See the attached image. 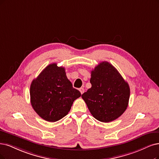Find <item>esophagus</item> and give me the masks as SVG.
Listing matches in <instances>:
<instances>
[{
    "label": "esophagus",
    "instance_id": "esophagus-1",
    "mask_svg": "<svg viewBox=\"0 0 159 159\" xmlns=\"http://www.w3.org/2000/svg\"><path fill=\"white\" fill-rule=\"evenodd\" d=\"M79 91L80 92L81 94H83V93L84 92V89H83V88H80V89H79Z\"/></svg>",
    "mask_w": 159,
    "mask_h": 159
}]
</instances>
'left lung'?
Instances as JSON below:
<instances>
[{
    "label": "left lung",
    "instance_id": "8db88e82",
    "mask_svg": "<svg viewBox=\"0 0 159 159\" xmlns=\"http://www.w3.org/2000/svg\"><path fill=\"white\" fill-rule=\"evenodd\" d=\"M92 87L82 95L90 113L96 119L109 122L126 111L130 87L116 69L103 61L91 71Z\"/></svg>",
    "mask_w": 159,
    "mask_h": 159
}]
</instances>
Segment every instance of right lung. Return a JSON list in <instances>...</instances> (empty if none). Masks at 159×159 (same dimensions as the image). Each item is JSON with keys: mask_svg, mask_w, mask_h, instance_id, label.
Wrapping results in <instances>:
<instances>
[{"mask_svg": "<svg viewBox=\"0 0 159 159\" xmlns=\"http://www.w3.org/2000/svg\"><path fill=\"white\" fill-rule=\"evenodd\" d=\"M80 92L73 87L66 70L56 63L47 66L31 83V103L42 119L56 122L66 116Z\"/></svg>", "mask_w": 159, "mask_h": 159, "instance_id": "1", "label": "right lung"}]
</instances>
